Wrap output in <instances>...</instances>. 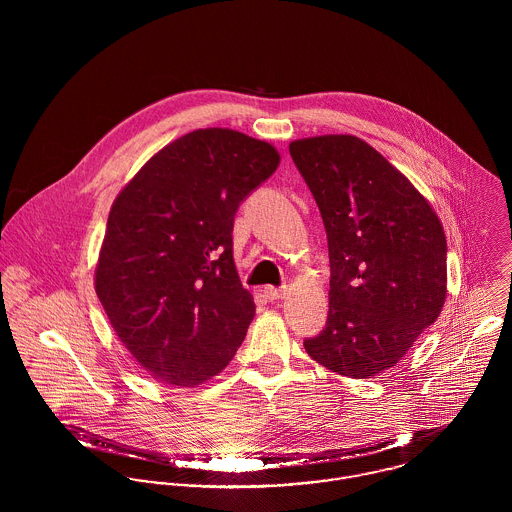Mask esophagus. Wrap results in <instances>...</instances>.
I'll return each mask as SVG.
<instances>
[{
    "label": "esophagus",
    "mask_w": 512,
    "mask_h": 512,
    "mask_svg": "<svg viewBox=\"0 0 512 512\" xmlns=\"http://www.w3.org/2000/svg\"><path fill=\"white\" fill-rule=\"evenodd\" d=\"M264 295L268 299H282L286 295V288H274V286H266L264 288Z\"/></svg>",
    "instance_id": "obj_1"
}]
</instances>
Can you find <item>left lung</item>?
Segmentation results:
<instances>
[{
    "instance_id": "obj_1",
    "label": "left lung",
    "mask_w": 512,
    "mask_h": 512,
    "mask_svg": "<svg viewBox=\"0 0 512 512\" xmlns=\"http://www.w3.org/2000/svg\"><path fill=\"white\" fill-rule=\"evenodd\" d=\"M290 155L319 207L331 264L327 325L303 347L337 374L376 376L438 319L447 292L443 226L361 138H305Z\"/></svg>"
}]
</instances>
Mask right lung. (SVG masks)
Wrapping results in <instances>:
<instances>
[{"label": "right lung", "instance_id": "add662e5", "mask_svg": "<svg viewBox=\"0 0 512 512\" xmlns=\"http://www.w3.org/2000/svg\"><path fill=\"white\" fill-rule=\"evenodd\" d=\"M278 165L268 142L195 130L157 151L116 197L94 286L151 378L197 386L242 345L256 305L232 258L234 215Z\"/></svg>", "mask_w": 512, "mask_h": 512}]
</instances>
